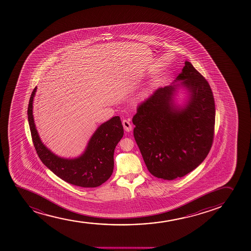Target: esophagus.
<instances>
[{"label": "esophagus", "mask_w": 251, "mask_h": 251, "mask_svg": "<svg viewBox=\"0 0 251 251\" xmlns=\"http://www.w3.org/2000/svg\"><path fill=\"white\" fill-rule=\"evenodd\" d=\"M123 126H124V128L126 132H131L132 129V124H130V122L127 119H124L123 120Z\"/></svg>", "instance_id": "34e87169"}]
</instances>
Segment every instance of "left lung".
I'll use <instances>...</instances> for the list:
<instances>
[{
    "mask_svg": "<svg viewBox=\"0 0 251 251\" xmlns=\"http://www.w3.org/2000/svg\"><path fill=\"white\" fill-rule=\"evenodd\" d=\"M180 89L186 99L176 102ZM215 105L210 86L190 62L169 86L154 91L132 118L133 136L151 174L182 177L208 155L214 138Z\"/></svg>",
    "mask_w": 251,
    "mask_h": 251,
    "instance_id": "8db88e82",
    "label": "left lung"
}]
</instances>
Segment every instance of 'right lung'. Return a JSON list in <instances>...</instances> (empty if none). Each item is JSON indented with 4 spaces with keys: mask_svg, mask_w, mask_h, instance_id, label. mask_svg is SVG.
<instances>
[{
    "mask_svg": "<svg viewBox=\"0 0 251 251\" xmlns=\"http://www.w3.org/2000/svg\"><path fill=\"white\" fill-rule=\"evenodd\" d=\"M36 92L37 87L29 100L27 116L34 147L44 165L62 180L79 187L95 188L106 182L113 174L114 150L124 136V127L119 116L97 128L82 154L76 158H62L43 144L36 128L32 113Z\"/></svg>",
    "mask_w": 251,
    "mask_h": 251,
    "instance_id": "obj_1",
    "label": "right lung"
}]
</instances>
